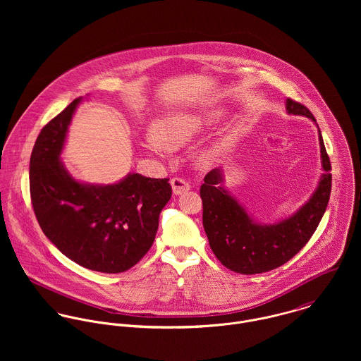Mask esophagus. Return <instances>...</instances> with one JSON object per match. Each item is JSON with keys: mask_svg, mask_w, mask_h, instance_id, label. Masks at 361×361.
<instances>
[{"mask_svg": "<svg viewBox=\"0 0 361 361\" xmlns=\"http://www.w3.org/2000/svg\"><path fill=\"white\" fill-rule=\"evenodd\" d=\"M171 186H172L173 195H182V193L190 190V185L186 180H183L182 178H172Z\"/></svg>", "mask_w": 361, "mask_h": 361, "instance_id": "obj_1", "label": "esophagus"}]
</instances>
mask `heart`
I'll return each instance as SVG.
<instances>
[{
  "instance_id": "b5f03b06",
  "label": "heart",
  "mask_w": 361,
  "mask_h": 361,
  "mask_svg": "<svg viewBox=\"0 0 361 361\" xmlns=\"http://www.w3.org/2000/svg\"><path fill=\"white\" fill-rule=\"evenodd\" d=\"M221 116V111L203 109L166 112L155 119L153 133L146 136L145 147L157 154L165 153L166 149H180L204 133ZM218 153V146H207L196 154V159L200 165H208Z\"/></svg>"
}]
</instances>
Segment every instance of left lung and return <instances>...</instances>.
Segmentation results:
<instances>
[{"mask_svg": "<svg viewBox=\"0 0 361 361\" xmlns=\"http://www.w3.org/2000/svg\"><path fill=\"white\" fill-rule=\"evenodd\" d=\"M286 112L315 118L309 109L290 99ZM317 125V123H315ZM318 129L322 173L309 200L292 215L274 224H261L225 188L224 169L214 168L200 189L203 226L209 247L222 265L238 274L253 275L275 269L298 255L315 232L331 195V162Z\"/></svg>", "mask_w": 361, "mask_h": 361, "instance_id": "left-lung-1", "label": "left lung"}]
</instances>
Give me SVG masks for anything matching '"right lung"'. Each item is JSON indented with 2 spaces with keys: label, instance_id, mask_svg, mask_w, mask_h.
I'll use <instances>...</instances> for the list:
<instances>
[{
  "label": "right lung",
  "instance_id": "1",
  "mask_svg": "<svg viewBox=\"0 0 361 361\" xmlns=\"http://www.w3.org/2000/svg\"><path fill=\"white\" fill-rule=\"evenodd\" d=\"M79 97L40 132L30 155V197L55 247L76 264L105 274L132 268L150 250L169 179L130 172L109 185L75 179L61 159Z\"/></svg>",
  "mask_w": 361,
  "mask_h": 361
}]
</instances>
